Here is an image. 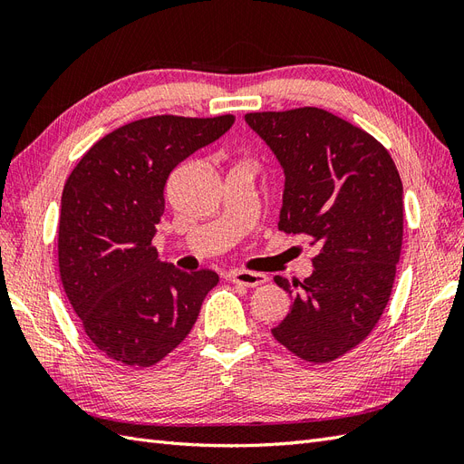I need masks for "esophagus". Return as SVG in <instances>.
Instances as JSON below:
<instances>
[{
    "label": "esophagus",
    "instance_id": "obj_1",
    "mask_svg": "<svg viewBox=\"0 0 464 464\" xmlns=\"http://www.w3.org/2000/svg\"><path fill=\"white\" fill-rule=\"evenodd\" d=\"M232 280L236 285L246 286V288H256L263 283H266V278L263 273H251V271H234L232 273Z\"/></svg>",
    "mask_w": 464,
    "mask_h": 464
}]
</instances>
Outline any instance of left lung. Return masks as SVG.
Instances as JSON below:
<instances>
[{
    "mask_svg": "<svg viewBox=\"0 0 464 464\" xmlns=\"http://www.w3.org/2000/svg\"><path fill=\"white\" fill-rule=\"evenodd\" d=\"M246 121L285 170L278 230L317 249L304 283L275 276L292 307L271 331L292 354L325 363L377 325L402 246V181L387 149L321 108L254 111Z\"/></svg>",
    "mask_w": 464,
    "mask_h": 464,
    "instance_id": "left-lung-1",
    "label": "left lung"
}]
</instances>
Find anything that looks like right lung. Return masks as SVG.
I'll return each instance as SVG.
<instances>
[{"instance_id": "right-lung-1", "label": "right lung", "mask_w": 464, "mask_h": 464, "mask_svg": "<svg viewBox=\"0 0 464 464\" xmlns=\"http://www.w3.org/2000/svg\"><path fill=\"white\" fill-rule=\"evenodd\" d=\"M234 116H152L94 143L62 195L63 290L91 343L125 366L149 368L186 339L215 271L186 273L150 246L164 188L189 154L227 133Z\"/></svg>"}]
</instances>
